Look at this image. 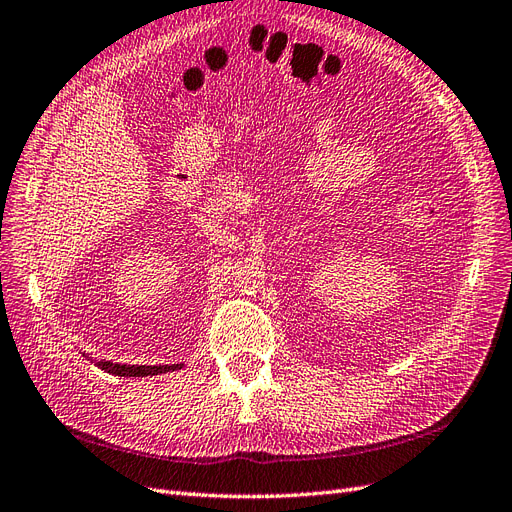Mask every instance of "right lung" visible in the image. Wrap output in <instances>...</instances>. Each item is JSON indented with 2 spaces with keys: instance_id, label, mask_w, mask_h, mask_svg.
Wrapping results in <instances>:
<instances>
[{
  "instance_id": "obj_1",
  "label": "right lung",
  "mask_w": 512,
  "mask_h": 512,
  "mask_svg": "<svg viewBox=\"0 0 512 512\" xmlns=\"http://www.w3.org/2000/svg\"><path fill=\"white\" fill-rule=\"evenodd\" d=\"M87 360H92L90 354H83ZM98 369L109 375L118 377H150V375H163L171 371H180L184 364H120L111 360H92Z\"/></svg>"
}]
</instances>
